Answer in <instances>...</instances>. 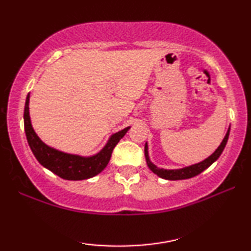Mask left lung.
Segmentation results:
<instances>
[{"label": "left lung", "mask_w": 251, "mask_h": 251, "mask_svg": "<svg viewBox=\"0 0 251 251\" xmlns=\"http://www.w3.org/2000/svg\"><path fill=\"white\" fill-rule=\"evenodd\" d=\"M228 135H229V128L226 132V135L223 139V142L221 143V145L218 146V149L215 151L214 153L211 154L210 156L207 157V159L201 161V162L192 164V166L181 168V169H173V170H168V169H163V168H157L155 164H153L151 162L150 156H149V146H147V143L145 144V157H146V162L147 166L151 170L153 171L154 174L157 175V176L163 178V179L167 180H181V179H188V178L195 177L198 176L199 174H201L202 171H204L207 168L211 166L212 163L215 162L216 160L221 156V154L224 151L226 143H227L228 139Z\"/></svg>", "instance_id": "obj_1"}]
</instances>
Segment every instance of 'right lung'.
Segmentation results:
<instances>
[{
	"label": "right lung",
	"mask_w": 251,
	"mask_h": 251,
	"mask_svg": "<svg viewBox=\"0 0 251 251\" xmlns=\"http://www.w3.org/2000/svg\"><path fill=\"white\" fill-rule=\"evenodd\" d=\"M29 94L27 95L25 102V111H24V125L27 142L32 150L34 156L48 170L52 171L54 175L59 176L63 179L67 180H83L88 178L95 177L105 169L111 159L112 152L123 138V136L128 132L130 126H126L121 131L114 133L109 137L100 152L91 156H81L75 154H68L60 152L53 147L48 146L39 138L36 132L34 131L32 122L29 118Z\"/></svg>",
	"instance_id": "obj_1"
}]
</instances>
